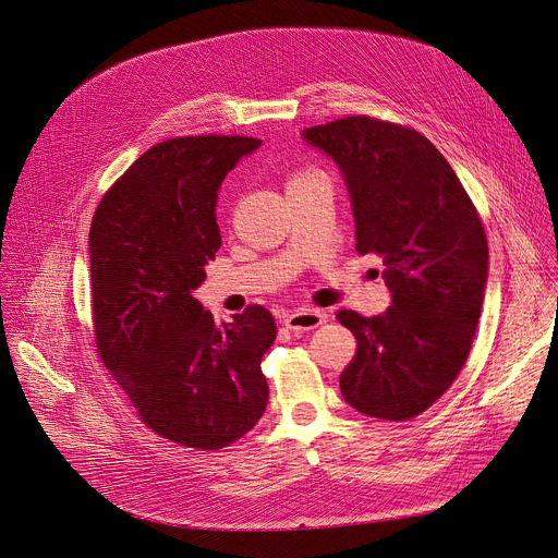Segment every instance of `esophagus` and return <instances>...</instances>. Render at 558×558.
Segmentation results:
<instances>
[{
    "label": "esophagus",
    "mask_w": 558,
    "mask_h": 558,
    "mask_svg": "<svg viewBox=\"0 0 558 558\" xmlns=\"http://www.w3.org/2000/svg\"><path fill=\"white\" fill-rule=\"evenodd\" d=\"M326 319H328V315L324 311H315V307H299L296 313H292L283 319V326L292 332H305V330L319 328Z\"/></svg>",
    "instance_id": "esophagus-1"
}]
</instances>
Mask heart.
Wrapping results in <instances>:
<instances>
[{
	"mask_svg": "<svg viewBox=\"0 0 558 558\" xmlns=\"http://www.w3.org/2000/svg\"><path fill=\"white\" fill-rule=\"evenodd\" d=\"M319 174H324V172H322V170H317V168H299V170H292V172H290V177H288V185H294V183L307 181V179L319 177Z\"/></svg>",
	"mask_w": 558,
	"mask_h": 558,
	"instance_id": "1",
	"label": "heart"
}]
</instances>
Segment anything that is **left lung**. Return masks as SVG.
<instances>
[{"label":"left lung","mask_w":558,"mask_h":558,"mask_svg":"<svg viewBox=\"0 0 558 558\" xmlns=\"http://www.w3.org/2000/svg\"><path fill=\"white\" fill-rule=\"evenodd\" d=\"M345 177L359 255L384 259L392 305L384 315L339 311L356 354L339 377L359 412L408 421L459 377L487 281V239L457 172L427 137L352 114L303 131Z\"/></svg>","instance_id":"left-lung-1"}]
</instances>
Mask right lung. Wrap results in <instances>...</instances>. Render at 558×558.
I'll return each mask as SVG.
<instances>
[{"label":"right lung","instance_id":"obj_1","mask_svg":"<svg viewBox=\"0 0 558 558\" xmlns=\"http://www.w3.org/2000/svg\"><path fill=\"white\" fill-rule=\"evenodd\" d=\"M262 142L241 135L155 144L101 197L88 234L99 356L159 437L221 450L262 418V359L277 337L264 305L217 326L193 296L221 234L223 177Z\"/></svg>","mask_w":558,"mask_h":558}]
</instances>
